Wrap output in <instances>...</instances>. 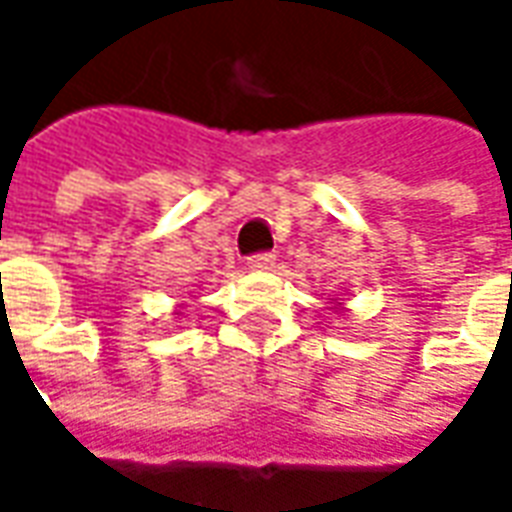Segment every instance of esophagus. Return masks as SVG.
Listing matches in <instances>:
<instances>
[{
	"label": "esophagus",
	"mask_w": 512,
	"mask_h": 512,
	"mask_svg": "<svg viewBox=\"0 0 512 512\" xmlns=\"http://www.w3.org/2000/svg\"><path fill=\"white\" fill-rule=\"evenodd\" d=\"M277 263V255H271V252H263V255H255L249 260V271H271Z\"/></svg>",
	"instance_id": "esophagus-1"
}]
</instances>
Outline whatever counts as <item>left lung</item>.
Wrapping results in <instances>:
<instances>
[{
  "label": "left lung",
  "mask_w": 512,
  "mask_h": 512,
  "mask_svg": "<svg viewBox=\"0 0 512 512\" xmlns=\"http://www.w3.org/2000/svg\"><path fill=\"white\" fill-rule=\"evenodd\" d=\"M329 304H332V310L337 312V315H345V312H348V307H345V304H348V290L334 293V299L329 301Z\"/></svg>",
  "instance_id": "1"
}]
</instances>
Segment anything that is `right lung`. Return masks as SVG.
I'll list each match as a JSON object with an SVG mask.
<instances>
[{
	"label": "right lung",
	"instance_id": "right-lung-1",
	"mask_svg": "<svg viewBox=\"0 0 512 512\" xmlns=\"http://www.w3.org/2000/svg\"><path fill=\"white\" fill-rule=\"evenodd\" d=\"M172 315H183V312H180V304H178V307H175V310H172Z\"/></svg>",
	"mask_w": 512,
	"mask_h": 512
}]
</instances>
